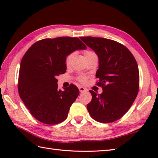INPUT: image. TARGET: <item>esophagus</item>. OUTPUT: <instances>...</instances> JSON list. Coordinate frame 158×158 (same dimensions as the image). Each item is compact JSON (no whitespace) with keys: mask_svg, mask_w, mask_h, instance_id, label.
<instances>
[{"mask_svg":"<svg viewBox=\"0 0 158 158\" xmlns=\"http://www.w3.org/2000/svg\"><path fill=\"white\" fill-rule=\"evenodd\" d=\"M79 92L80 93H84L85 91H86V89H85V88L83 87V86H79Z\"/></svg>","mask_w":158,"mask_h":158,"instance_id":"esophagus-1","label":"esophagus"}]
</instances>
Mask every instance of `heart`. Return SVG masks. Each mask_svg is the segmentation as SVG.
Wrapping results in <instances>:
<instances>
[{
	"label": "heart",
	"instance_id": "heart-1",
	"mask_svg": "<svg viewBox=\"0 0 158 158\" xmlns=\"http://www.w3.org/2000/svg\"><path fill=\"white\" fill-rule=\"evenodd\" d=\"M93 52H90V51H88V52H85L84 53V56H85V58L91 55V54H93ZM74 53H69V55L67 56V57L65 58V65L66 66H69L71 65V63H72V60H73V58H74ZM79 81H81V83H85L87 81V77L85 76H81L79 77Z\"/></svg>",
	"mask_w": 158,
	"mask_h": 158
}]
</instances>
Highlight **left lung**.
<instances>
[{
    "instance_id": "1",
    "label": "left lung",
    "mask_w": 158,
    "mask_h": 158,
    "mask_svg": "<svg viewBox=\"0 0 158 158\" xmlns=\"http://www.w3.org/2000/svg\"><path fill=\"white\" fill-rule=\"evenodd\" d=\"M80 39L98 55L96 73L98 85L102 93L90 90L92 100L87 109L93 119L111 123L121 118L135 100L139 85V73L135 57L123 45L102 37H81Z\"/></svg>"
}]
</instances>
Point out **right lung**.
Masks as SVG:
<instances>
[{
    "instance_id": "right-lung-1",
    "label": "right lung",
    "mask_w": 158,
    "mask_h": 158,
    "mask_svg": "<svg viewBox=\"0 0 158 158\" xmlns=\"http://www.w3.org/2000/svg\"><path fill=\"white\" fill-rule=\"evenodd\" d=\"M85 49L78 37H60L37 41L26 52L20 64L18 91L37 121L54 125L67 118L79 90L73 84L63 91L58 90L56 77L66 72L67 56Z\"/></svg>"
}]
</instances>
